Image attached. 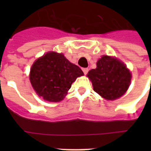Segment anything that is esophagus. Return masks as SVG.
I'll return each mask as SVG.
<instances>
[{
  "label": "esophagus",
  "mask_w": 151,
  "mask_h": 151,
  "mask_svg": "<svg viewBox=\"0 0 151 151\" xmlns=\"http://www.w3.org/2000/svg\"><path fill=\"white\" fill-rule=\"evenodd\" d=\"M82 70H83V72H84V73H85V75H86V74L88 73V68H83Z\"/></svg>",
  "instance_id": "1"
}]
</instances>
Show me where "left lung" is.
Instances as JSON below:
<instances>
[{"mask_svg":"<svg viewBox=\"0 0 151 151\" xmlns=\"http://www.w3.org/2000/svg\"><path fill=\"white\" fill-rule=\"evenodd\" d=\"M96 65V68L88 73L95 92L109 100L123 96L129 88L132 78L125 65L107 55L99 59Z\"/></svg>","mask_w":151,"mask_h":151,"instance_id":"8db88e82","label":"left lung"}]
</instances>
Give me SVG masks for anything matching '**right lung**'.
<instances>
[{
  "mask_svg": "<svg viewBox=\"0 0 151 151\" xmlns=\"http://www.w3.org/2000/svg\"><path fill=\"white\" fill-rule=\"evenodd\" d=\"M83 74L80 67L71 63L63 55L52 52L33 64L29 79L39 96L50 102H59L77 78Z\"/></svg>",
  "mask_w": 151,
  "mask_h": 151,
  "instance_id": "1",
  "label": "right lung"
}]
</instances>
